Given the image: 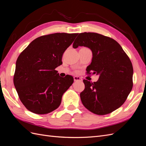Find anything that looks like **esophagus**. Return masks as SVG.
<instances>
[{"label":"esophagus","instance_id":"34e87169","mask_svg":"<svg viewBox=\"0 0 146 146\" xmlns=\"http://www.w3.org/2000/svg\"><path fill=\"white\" fill-rule=\"evenodd\" d=\"M74 80L75 82H77V81H82V79L81 77H78V76H75L74 77Z\"/></svg>","mask_w":146,"mask_h":146}]
</instances>
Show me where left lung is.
I'll use <instances>...</instances> for the list:
<instances>
[{
  "label": "left lung",
  "mask_w": 146,
  "mask_h": 146,
  "mask_svg": "<svg viewBox=\"0 0 146 146\" xmlns=\"http://www.w3.org/2000/svg\"><path fill=\"white\" fill-rule=\"evenodd\" d=\"M85 46L92 52L88 74H99L96 82L83 80L80 93L86 109L98 115L111 113L125 102L133 88V69L129 57L114 39L97 33L78 35L73 47Z\"/></svg>",
  "instance_id": "obj_1"
}]
</instances>
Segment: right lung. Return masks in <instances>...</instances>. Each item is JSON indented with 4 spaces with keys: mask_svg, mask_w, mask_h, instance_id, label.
Wrapping results in <instances>:
<instances>
[{
    "mask_svg": "<svg viewBox=\"0 0 146 146\" xmlns=\"http://www.w3.org/2000/svg\"><path fill=\"white\" fill-rule=\"evenodd\" d=\"M78 34L44 35L34 39L21 53L13 82L21 102L30 111L47 114L60 106L74 78L69 75L60 77L55 68L62 64L63 53Z\"/></svg>",
    "mask_w": 146,
    "mask_h": 146,
    "instance_id": "obj_1",
    "label": "right lung"
}]
</instances>
